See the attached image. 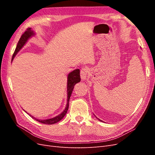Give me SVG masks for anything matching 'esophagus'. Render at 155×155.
Wrapping results in <instances>:
<instances>
[{
    "instance_id": "obj_1",
    "label": "esophagus",
    "mask_w": 155,
    "mask_h": 155,
    "mask_svg": "<svg viewBox=\"0 0 155 155\" xmlns=\"http://www.w3.org/2000/svg\"><path fill=\"white\" fill-rule=\"evenodd\" d=\"M88 68H83L81 70L80 76H81V78L83 81H85L87 79V78L88 77Z\"/></svg>"
}]
</instances>
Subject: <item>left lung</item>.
Here are the masks:
<instances>
[{
	"mask_svg": "<svg viewBox=\"0 0 155 155\" xmlns=\"http://www.w3.org/2000/svg\"><path fill=\"white\" fill-rule=\"evenodd\" d=\"M96 118H97V117H96ZM97 119H98V120H100V121H101V120H100V119H99V118H97Z\"/></svg>",
	"mask_w": 155,
	"mask_h": 155,
	"instance_id": "obj_1",
	"label": "left lung"
}]
</instances>
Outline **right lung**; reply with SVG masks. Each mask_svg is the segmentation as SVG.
I'll use <instances>...</instances> for the list:
<instances>
[{
	"instance_id": "add662e5",
	"label": "right lung",
	"mask_w": 155,
	"mask_h": 155,
	"mask_svg": "<svg viewBox=\"0 0 155 155\" xmlns=\"http://www.w3.org/2000/svg\"><path fill=\"white\" fill-rule=\"evenodd\" d=\"M35 35V31L33 30L31 28H28L25 31L24 34L21 35L19 41H18V42L15 50V51H14V53L12 56V60L14 59V58L15 57V55L17 54L18 51H19L23 46L25 45L26 42L28 41V39L30 38H31L32 36H34ZM80 81H81V78H80V71H79V69L74 70L72 72H71L68 74V76H67V103L66 105V107H65V109H64V110L61 112V113L59 114L58 116H56L55 117H54V118L46 119V120H39V119L35 118V117L31 116L30 114V116L33 119H34L36 121H39V122L42 123V124H48V125L54 124H56L57 122H58V121H59L60 120H61L63 118V117L65 116V114H67V110L68 109L69 100H70V96H71L74 85H76V83L80 82Z\"/></svg>"
}]
</instances>
